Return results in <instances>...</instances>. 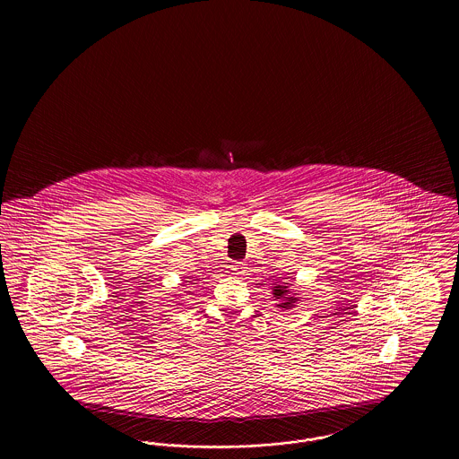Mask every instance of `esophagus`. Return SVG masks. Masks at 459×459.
<instances>
[{
	"label": "esophagus",
	"mask_w": 459,
	"mask_h": 459,
	"mask_svg": "<svg viewBox=\"0 0 459 459\" xmlns=\"http://www.w3.org/2000/svg\"><path fill=\"white\" fill-rule=\"evenodd\" d=\"M232 270L236 272V275H244V273H246V264L242 262H234Z\"/></svg>",
	"instance_id": "34e87169"
}]
</instances>
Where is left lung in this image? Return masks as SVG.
<instances>
[{"mask_svg":"<svg viewBox=\"0 0 459 459\" xmlns=\"http://www.w3.org/2000/svg\"><path fill=\"white\" fill-rule=\"evenodd\" d=\"M273 294H275V298H277V299L284 298V294H287L284 285H277V287L273 289ZM296 299H298V298H285V303H281V305L277 306H281V307H287V306L292 305Z\"/></svg>","mask_w":459,"mask_h":459,"instance_id":"8db88e82","label":"left lung"}]
</instances>
